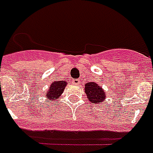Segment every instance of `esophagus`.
I'll return each mask as SVG.
<instances>
[{
  "label": "esophagus",
  "mask_w": 153,
  "mask_h": 153,
  "mask_svg": "<svg viewBox=\"0 0 153 153\" xmlns=\"http://www.w3.org/2000/svg\"><path fill=\"white\" fill-rule=\"evenodd\" d=\"M72 82L74 85H79V84H80V80H79V79H73Z\"/></svg>",
  "instance_id": "1"
}]
</instances>
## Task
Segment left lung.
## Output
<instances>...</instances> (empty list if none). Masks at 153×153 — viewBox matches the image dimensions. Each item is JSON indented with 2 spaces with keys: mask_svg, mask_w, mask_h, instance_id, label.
I'll return each instance as SVG.
<instances>
[{
  "mask_svg": "<svg viewBox=\"0 0 153 153\" xmlns=\"http://www.w3.org/2000/svg\"><path fill=\"white\" fill-rule=\"evenodd\" d=\"M85 92L88 100L94 104H100L105 100V94L101 86L95 82H89L85 84Z\"/></svg>",
  "mask_w": 153,
  "mask_h": 153,
  "instance_id": "left-lung-1",
  "label": "left lung"
}]
</instances>
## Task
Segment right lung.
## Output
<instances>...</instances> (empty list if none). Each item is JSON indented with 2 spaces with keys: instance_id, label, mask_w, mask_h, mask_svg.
I'll return each instance as SVG.
<instances>
[{
  "instance_id": "add662e5",
  "label": "right lung",
  "mask_w": 153,
  "mask_h": 153,
  "mask_svg": "<svg viewBox=\"0 0 153 153\" xmlns=\"http://www.w3.org/2000/svg\"><path fill=\"white\" fill-rule=\"evenodd\" d=\"M67 85H68V82L64 80L53 81L50 85L49 89L47 90L46 94H45L47 100L50 102L59 100V96L63 94V90Z\"/></svg>"
}]
</instances>
